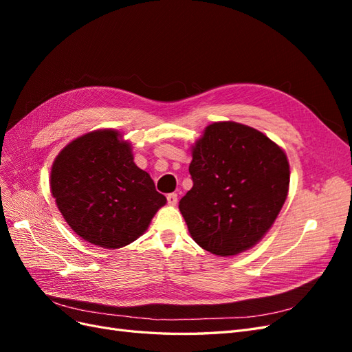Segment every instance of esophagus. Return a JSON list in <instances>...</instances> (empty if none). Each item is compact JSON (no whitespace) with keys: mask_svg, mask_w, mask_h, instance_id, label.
Listing matches in <instances>:
<instances>
[{"mask_svg":"<svg viewBox=\"0 0 352 352\" xmlns=\"http://www.w3.org/2000/svg\"><path fill=\"white\" fill-rule=\"evenodd\" d=\"M167 202H168L170 206H176L177 204V194H175V192L168 194L167 195Z\"/></svg>","mask_w":352,"mask_h":352,"instance_id":"1","label":"esophagus"}]
</instances>
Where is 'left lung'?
Segmentation results:
<instances>
[{
	"instance_id": "1",
	"label": "left lung",
	"mask_w": 352,
	"mask_h": 352,
	"mask_svg": "<svg viewBox=\"0 0 352 352\" xmlns=\"http://www.w3.org/2000/svg\"><path fill=\"white\" fill-rule=\"evenodd\" d=\"M194 186L179 210L192 239L220 257L258 243L278 219L289 190V162L282 148L251 126L208 124L192 145Z\"/></svg>"
}]
</instances>
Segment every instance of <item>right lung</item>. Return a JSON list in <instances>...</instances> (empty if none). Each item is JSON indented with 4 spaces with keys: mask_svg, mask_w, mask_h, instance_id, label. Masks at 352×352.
Instances as JSON below:
<instances>
[{
    "mask_svg": "<svg viewBox=\"0 0 352 352\" xmlns=\"http://www.w3.org/2000/svg\"><path fill=\"white\" fill-rule=\"evenodd\" d=\"M50 188L72 230L109 250L144 235L167 202L135 164L131 142L114 129L88 132L63 148L51 167Z\"/></svg>",
    "mask_w": 352,
    "mask_h": 352,
    "instance_id": "right-lung-1",
    "label": "right lung"
}]
</instances>
